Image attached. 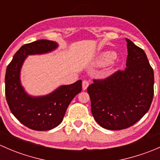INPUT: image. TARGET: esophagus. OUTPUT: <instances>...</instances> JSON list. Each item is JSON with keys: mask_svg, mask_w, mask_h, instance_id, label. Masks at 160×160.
Instances as JSON below:
<instances>
[{"mask_svg": "<svg viewBox=\"0 0 160 160\" xmlns=\"http://www.w3.org/2000/svg\"><path fill=\"white\" fill-rule=\"evenodd\" d=\"M82 86H83V90H87V88H88V86H89V83H88V81H87V80H83V83H82Z\"/></svg>", "mask_w": 160, "mask_h": 160, "instance_id": "obj_1", "label": "esophagus"}]
</instances>
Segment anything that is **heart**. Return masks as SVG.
I'll return each instance as SVG.
<instances>
[{
  "mask_svg": "<svg viewBox=\"0 0 160 160\" xmlns=\"http://www.w3.org/2000/svg\"><path fill=\"white\" fill-rule=\"evenodd\" d=\"M114 58H115V54L113 52H104L98 56L95 61V64L99 67L106 66L112 62Z\"/></svg>",
  "mask_w": 160,
  "mask_h": 160,
  "instance_id": "obj_1",
  "label": "heart"
}]
</instances>
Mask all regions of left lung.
<instances>
[{"instance_id":"1","label":"left lung","mask_w":160,"mask_h":160,"mask_svg":"<svg viewBox=\"0 0 160 160\" xmlns=\"http://www.w3.org/2000/svg\"><path fill=\"white\" fill-rule=\"evenodd\" d=\"M126 68L88 88L95 121L109 130L125 129L149 111L154 94V72L144 50L126 38Z\"/></svg>"}]
</instances>
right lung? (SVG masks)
Wrapping results in <instances>:
<instances>
[{
	"instance_id": "add662e5",
	"label": "right lung",
	"mask_w": 160,
	"mask_h": 160,
	"mask_svg": "<svg viewBox=\"0 0 160 160\" xmlns=\"http://www.w3.org/2000/svg\"><path fill=\"white\" fill-rule=\"evenodd\" d=\"M57 47V42L46 39L24 45L14 54L6 70L5 95L9 108L21 123L32 130L47 131L58 126L72 100L82 90L81 80L62 85L40 97L28 94L22 87L21 69L28 56L50 52Z\"/></svg>"
}]
</instances>
